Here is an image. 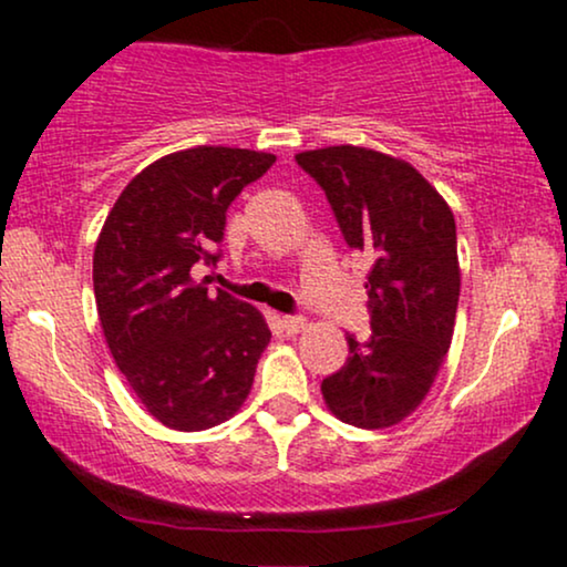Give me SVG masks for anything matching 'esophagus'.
<instances>
[{
	"label": "esophagus",
	"mask_w": 567,
	"mask_h": 567,
	"mask_svg": "<svg viewBox=\"0 0 567 567\" xmlns=\"http://www.w3.org/2000/svg\"><path fill=\"white\" fill-rule=\"evenodd\" d=\"M284 329L289 331V334H297L299 329H305V318L302 316H284Z\"/></svg>",
	"instance_id": "34e87169"
}]
</instances>
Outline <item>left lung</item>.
<instances>
[{
    "label": "left lung",
    "mask_w": 567,
    "mask_h": 567,
    "mask_svg": "<svg viewBox=\"0 0 567 567\" xmlns=\"http://www.w3.org/2000/svg\"><path fill=\"white\" fill-rule=\"evenodd\" d=\"M321 185L350 249L371 262V337L348 334L350 358L321 382L342 422L384 430L424 401L451 348L458 305L451 206L409 162L358 145L297 153Z\"/></svg>",
    "instance_id": "obj_1"
}]
</instances>
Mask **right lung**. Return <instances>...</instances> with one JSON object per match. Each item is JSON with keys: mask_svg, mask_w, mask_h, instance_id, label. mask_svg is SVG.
Masks as SVG:
<instances>
[{"mask_svg": "<svg viewBox=\"0 0 567 567\" xmlns=\"http://www.w3.org/2000/svg\"><path fill=\"white\" fill-rule=\"evenodd\" d=\"M272 153L198 145L145 166L105 217L92 284L113 361L151 416L209 430L241 409L270 342L262 312L193 272L217 265L228 206Z\"/></svg>", "mask_w": 567, "mask_h": 567, "instance_id": "1", "label": "right lung"}]
</instances>
